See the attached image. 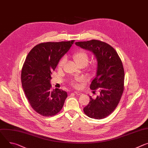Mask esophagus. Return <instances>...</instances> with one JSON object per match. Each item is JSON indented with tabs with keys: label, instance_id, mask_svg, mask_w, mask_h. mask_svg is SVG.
<instances>
[{
	"label": "esophagus",
	"instance_id": "obj_1",
	"mask_svg": "<svg viewBox=\"0 0 148 148\" xmlns=\"http://www.w3.org/2000/svg\"><path fill=\"white\" fill-rule=\"evenodd\" d=\"M74 92L75 94H76L77 95H78V96H82V95H83L82 92H81L80 91H74Z\"/></svg>",
	"mask_w": 148,
	"mask_h": 148
}]
</instances>
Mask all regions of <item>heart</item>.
Here are the masks:
<instances>
[{
	"label": "heart",
	"instance_id": "obj_1",
	"mask_svg": "<svg viewBox=\"0 0 148 148\" xmlns=\"http://www.w3.org/2000/svg\"><path fill=\"white\" fill-rule=\"evenodd\" d=\"M73 59L74 62L78 66L80 65L85 66L88 61L89 57H88V55L87 54V53L86 51L83 50H79L77 52H75L73 55ZM64 63H65V58H63L60 60V61L58 63V66L60 68H61V67L63 66ZM82 81V78L80 77H77L74 80L71 81V84L73 86L77 87L78 86V83L81 82Z\"/></svg>",
	"mask_w": 148,
	"mask_h": 148
}]
</instances>
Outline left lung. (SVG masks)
Masks as SVG:
<instances>
[{
	"label": "left lung",
	"mask_w": 148,
	"mask_h": 148,
	"mask_svg": "<svg viewBox=\"0 0 148 148\" xmlns=\"http://www.w3.org/2000/svg\"><path fill=\"white\" fill-rule=\"evenodd\" d=\"M75 45L92 52L97 61L96 75L90 88L98 89L100 95L96 99L90 96V102L83 110L90 118L104 119L114 110L123 92L125 71L122 61L112 46L99 40L77 42Z\"/></svg>",
	"instance_id": "left-lung-1"
}]
</instances>
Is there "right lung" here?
<instances>
[{
    "mask_svg": "<svg viewBox=\"0 0 148 148\" xmlns=\"http://www.w3.org/2000/svg\"><path fill=\"white\" fill-rule=\"evenodd\" d=\"M74 42L38 44L30 51L23 65L21 81L25 96L32 108L43 116L57 114L67 97L65 91L51 90V75Z\"/></svg>",
    "mask_w": 148,
    "mask_h": 148,
    "instance_id": "right-lung-1",
    "label": "right lung"
}]
</instances>
